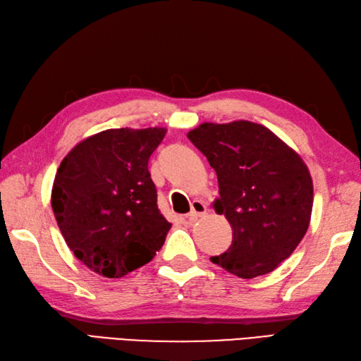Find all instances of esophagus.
<instances>
[{
  "mask_svg": "<svg viewBox=\"0 0 361 361\" xmlns=\"http://www.w3.org/2000/svg\"><path fill=\"white\" fill-rule=\"evenodd\" d=\"M207 214V205L204 204V202L200 200H192L191 204V211L187 214V217L190 219V221H197L199 217L205 216Z\"/></svg>",
  "mask_w": 361,
  "mask_h": 361,
  "instance_id": "34e87169",
  "label": "esophagus"
}]
</instances>
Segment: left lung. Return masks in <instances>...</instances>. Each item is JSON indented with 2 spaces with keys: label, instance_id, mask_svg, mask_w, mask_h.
<instances>
[{
  "label": "left lung",
  "instance_id": "8db88e82",
  "mask_svg": "<svg viewBox=\"0 0 361 361\" xmlns=\"http://www.w3.org/2000/svg\"><path fill=\"white\" fill-rule=\"evenodd\" d=\"M187 136L214 169L221 195L214 209L233 228L231 247L211 262L240 279L274 271L310 226L314 188L306 164L250 121L204 122Z\"/></svg>",
  "mask_w": 361,
  "mask_h": 361
}]
</instances>
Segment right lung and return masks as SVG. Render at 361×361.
Segmentation results:
<instances>
[{
	"mask_svg": "<svg viewBox=\"0 0 361 361\" xmlns=\"http://www.w3.org/2000/svg\"><path fill=\"white\" fill-rule=\"evenodd\" d=\"M165 133L162 127L105 130L59 165L55 219L68 248L96 274L124 277L162 248L171 224L157 208L148 159Z\"/></svg>",
	"mask_w": 361,
	"mask_h": 361,
	"instance_id": "1",
	"label": "right lung"
}]
</instances>
